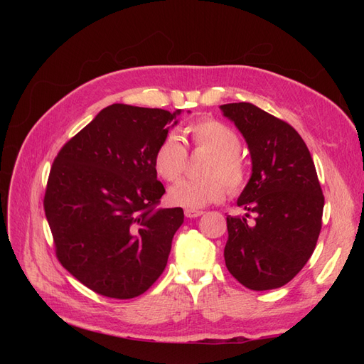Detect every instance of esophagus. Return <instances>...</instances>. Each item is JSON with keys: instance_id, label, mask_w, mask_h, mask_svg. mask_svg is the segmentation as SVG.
<instances>
[{"instance_id": "1", "label": "esophagus", "mask_w": 364, "mask_h": 364, "mask_svg": "<svg viewBox=\"0 0 364 364\" xmlns=\"http://www.w3.org/2000/svg\"><path fill=\"white\" fill-rule=\"evenodd\" d=\"M203 214V211H199V209H185V215L188 218H196L200 217Z\"/></svg>"}]
</instances>
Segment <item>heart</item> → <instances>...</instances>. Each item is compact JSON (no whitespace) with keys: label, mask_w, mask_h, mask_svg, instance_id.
I'll use <instances>...</instances> for the list:
<instances>
[{"label":"heart","mask_w":364,"mask_h":364,"mask_svg":"<svg viewBox=\"0 0 364 364\" xmlns=\"http://www.w3.org/2000/svg\"><path fill=\"white\" fill-rule=\"evenodd\" d=\"M193 146L213 155L205 174L209 178L176 182L168 199L173 205L186 209H200L209 203H217L230 193L243 190L247 181V167L238 155L241 139L234 129L213 118L200 119L185 129ZM186 165V149L176 134L165 135L153 155V167L159 178L167 182L179 179ZM228 186L226 187L225 185Z\"/></svg>","instance_id":"obj_1"}]
</instances>
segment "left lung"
Masks as SVG:
<instances>
[{
  "label": "left lung",
  "mask_w": 364,
  "mask_h": 364,
  "mask_svg": "<svg viewBox=\"0 0 364 364\" xmlns=\"http://www.w3.org/2000/svg\"><path fill=\"white\" fill-rule=\"evenodd\" d=\"M220 109L245 136L252 159L250 179L237 200L246 214L226 217V267L250 290L279 289L302 270L321 234L325 199L314 162L285 121L252 103Z\"/></svg>",
  "instance_id": "left-lung-1"
}]
</instances>
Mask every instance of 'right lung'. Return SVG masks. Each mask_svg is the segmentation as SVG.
<instances>
[{
  "label": "right lung",
  "mask_w": 364,
  "mask_h": 364,
  "mask_svg": "<svg viewBox=\"0 0 364 364\" xmlns=\"http://www.w3.org/2000/svg\"><path fill=\"white\" fill-rule=\"evenodd\" d=\"M176 112L115 103L53 162L43 209L62 266L92 291L132 299L167 266L182 208H156L165 188L153 167Z\"/></svg>",
  "instance_id": "obj_1"
}]
</instances>
